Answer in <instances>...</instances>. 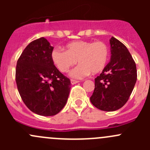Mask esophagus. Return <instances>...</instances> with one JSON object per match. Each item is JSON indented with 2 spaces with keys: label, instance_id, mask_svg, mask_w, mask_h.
Instances as JSON below:
<instances>
[{
  "label": "esophagus",
  "instance_id": "obj_1",
  "mask_svg": "<svg viewBox=\"0 0 150 150\" xmlns=\"http://www.w3.org/2000/svg\"><path fill=\"white\" fill-rule=\"evenodd\" d=\"M70 81H71V83H72V85H74V84H75V83H77L79 82L78 81H76V80H73V79H71Z\"/></svg>",
  "mask_w": 150,
  "mask_h": 150
}]
</instances>
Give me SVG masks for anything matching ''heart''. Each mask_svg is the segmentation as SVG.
<instances>
[{
	"instance_id": "heart-1",
	"label": "heart",
	"mask_w": 150,
	"mask_h": 150,
	"mask_svg": "<svg viewBox=\"0 0 150 150\" xmlns=\"http://www.w3.org/2000/svg\"><path fill=\"white\" fill-rule=\"evenodd\" d=\"M66 51L55 48L51 51L53 63L62 72H67L78 60L79 65L71 70L69 75L74 78H83L91 72L99 73L104 69L109 59V48L102 41L72 42L66 46Z\"/></svg>"
}]
</instances>
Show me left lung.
<instances>
[{"instance_id":"1","label":"left lung","mask_w":150,"mask_h":150,"mask_svg":"<svg viewBox=\"0 0 150 150\" xmlns=\"http://www.w3.org/2000/svg\"><path fill=\"white\" fill-rule=\"evenodd\" d=\"M111 59L95 78L91 102L107 112L121 108L129 99L137 80V66L123 43L115 38L110 40Z\"/></svg>"}]
</instances>
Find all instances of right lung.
Masks as SVG:
<instances>
[{
	"instance_id": "right-lung-1",
	"label": "right lung",
	"mask_w": 150,
	"mask_h": 150,
	"mask_svg": "<svg viewBox=\"0 0 150 150\" xmlns=\"http://www.w3.org/2000/svg\"><path fill=\"white\" fill-rule=\"evenodd\" d=\"M54 47L44 38L29 45L16 67V83L25 105L35 114L55 115L65 106L70 80L58 70L51 60Z\"/></svg>"
}]
</instances>
